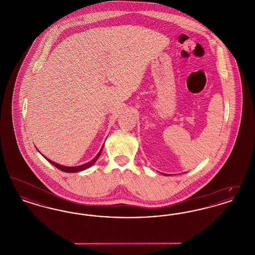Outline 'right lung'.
I'll use <instances>...</instances> for the list:
<instances>
[{
  "mask_svg": "<svg viewBox=\"0 0 255 255\" xmlns=\"http://www.w3.org/2000/svg\"><path fill=\"white\" fill-rule=\"evenodd\" d=\"M103 146H102L101 150L99 151V153L97 154L96 158H94V159H92L90 162L85 163V164H83V165H79V166H71V167H70V166H64V165H60V164H58V163H56V162H54V161L50 160L49 158H46L45 156H44V157L46 158V159H48L52 165H54L56 168H58V169L61 170V171H64V172H67V173H74V172H79V171L87 169V168H89L90 166H92V165L97 161V158H99V156H100V154H101V152H102Z\"/></svg>",
  "mask_w": 255,
  "mask_h": 255,
  "instance_id": "add662e5",
  "label": "right lung"
}]
</instances>
